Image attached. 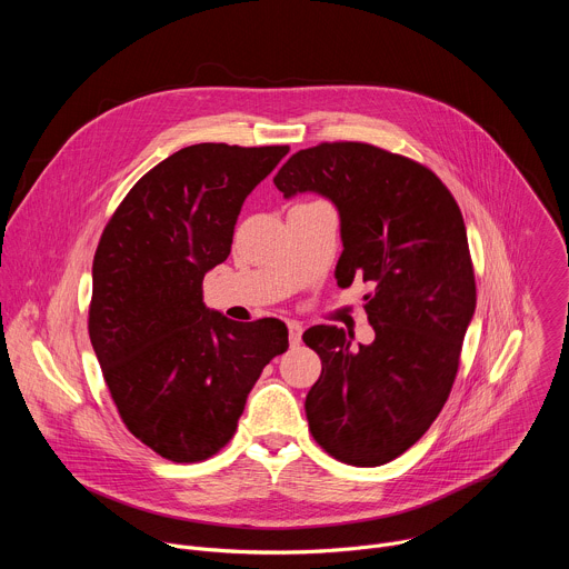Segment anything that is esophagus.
<instances>
[{
    "label": "esophagus",
    "mask_w": 569,
    "mask_h": 569,
    "mask_svg": "<svg viewBox=\"0 0 569 569\" xmlns=\"http://www.w3.org/2000/svg\"><path fill=\"white\" fill-rule=\"evenodd\" d=\"M301 333H303V327L299 321H288V338H290V347H297L301 342Z\"/></svg>",
    "instance_id": "esophagus-1"
}]
</instances>
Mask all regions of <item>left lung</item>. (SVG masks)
Returning <instances> with one entry per match:
<instances>
[{
    "mask_svg": "<svg viewBox=\"0 0 569 569\" xmlns=\"http://www.w3.org/2000/svg\"><path fill=\"white\" fill-rule=\"evenodd\" d=\"M283 198L319 193L340 213L336 279L373 290L371 345L338 327H312L321 376L306 396L312 439L351 466H382L412 448L452 389L475 312V274L461 211L423 164L360 141L295 152L274 178Z\"/></svg>",
    "mask_w": 569,
    "mask_h": 569,
    "instance_id": "obj_1",
    "label": "left lung"
}]
</instances>
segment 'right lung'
<instances>
[{
    "mask_svg": "<svg viewBox=\"0 0 569 569\" xmlns=\"http://www.w3.org/2000/svg\"><path fill=\"white\" fill-rule=\"evenodd\" d=\"M288 150L187 146L130 189L99 240L90 340L126 428L164 459L216 455L263 367L288 349L283 321L242 323L202 301L242 202Z\"/></svg>",
    "mask_w": 569,
    "mask_h": 569,
    "instance_id": "right-lung-1",
    "label": "right lung"
}]
</instances>
